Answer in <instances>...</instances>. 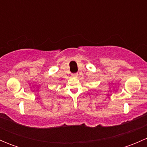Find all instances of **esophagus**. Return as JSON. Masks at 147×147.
I'll return each mask as SVG.
<instances>
[{
	"label": "esophagus",
	"instance_id": "1",
	"mask_svg": "<svg viewBox=\"0 0 147 147\" xmlns=\"http://www.w3.org/2000/svg\"><path fill=\"white\" fill-rule=\"evenodd\" d=\"M78 73H73V74H72V77H75V78H76V77H78Z\"/></svg>",
	"mask_w": 147,
	"mask_h": 147
}]
</instances>
